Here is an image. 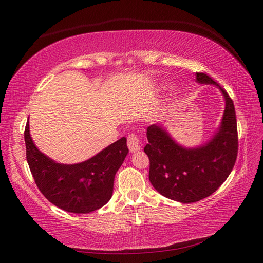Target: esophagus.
Here are the masks:
<instances>
[{"label": "esophagus", "instance_id": "34e87169", "mask_svg": "<svg viewBox=\"0 0 263 263\" xmlns=\"http://www.w3.org/2000/svg\"><path fill=\"white\" fill-rule=\"evenodd\" d=\"M127 145H128L130 153H136V151H138L140 149V142H139V138L137 137V135H135V134L129 135L128 140H127Z\"/></svg>", "mask_w": 263, "mask_h": 263}]
</instances>
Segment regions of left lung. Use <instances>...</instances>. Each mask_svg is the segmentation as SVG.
<instances>
[{"mask_svg":"<svg viewBox=\"0 0 263 263\" xmlns=\"http://www.w3.org/2000/svg\"><path fill=\"white\" fill-rule=\"evenodd\" d=\"M196 82L220 90L225 109L217 132L206 144L183 147L162 124L147 128L149 180L161 195L181 203H194L212 195L232 172L238 153L236 112L227 92L208 74L197 72Z\"/></svg>","mask_w":263,"mask_h":263,"instance_id":"1","label":"left lung"}]
</instances>
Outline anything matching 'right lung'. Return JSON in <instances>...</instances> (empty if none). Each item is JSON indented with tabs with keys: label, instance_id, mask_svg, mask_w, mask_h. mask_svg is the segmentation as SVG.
I'll use <instances>...</instances> for the list:
<instances>
[{
	"label": "right lung",
	"instance_id": "1",
	"mask_svg": "<svg viewBox=\"0 0 263 263\" xmlns=\"http://www.w3.org/2000/svg\"><path fill=\"white\" fill-rule=\"evenodd\" d=\"M24 138L30 172L39 191L50 203L66 212L87 214L110 200L115 174L128 154L125 137L74 164L58 163L44 155L30 137L28 122Z\"/></svg>",
	"mask_w": 263,
	"mask_h": 263
}]
</instances>
